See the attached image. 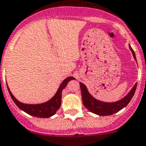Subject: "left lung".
<instances>
[{"mask_svg": "<svg viewBox=\"0 0 146 146\" xmlns=\"http://www.w3.org/2000/svg\"><path fill=\"white\" fill-rule=\"evenodd\" d=\"M129 48L132 53L134 59L137 61L134 51L131 48L130 45H129ZM80 87L81 91H82V101H83L84 105L86 108L92 113L96 114L100 116H106V115H113L127 106L128 104L130 102L131 99L132 98L135 90H136L137 83L134 84V86L132 87L131 91L128 93L127 96H125L120 101L112 102V103H106V102H102L98 100H96L89 93L86 86L81 82Z\"/></svg>", "mask_w": 146, "mask_h": 146, "instance_id": "8db88e82", "label": "left lung"}]
</instances>
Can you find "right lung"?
Segmentation results:
<instances>
[{
    "mask_svg": "<svg viewBox=\"0 0 146 146\" xmlns=\"http://www.w3.org/2000/svg\"><path fill=\"white\" fill-rule=\"evenodd\" d=\"M72 79H75V78L72 76L65 78L59 86V88L58 89L55 96L48 101H47L45 103L40 104H26L21 103L14 97L8 86H7V88L13 101L20 110H22L29 115L35 116V117L47 118L55 115L56 111L60 108L61 102H62V92L63 89L68 84V82Z\"/></svg>",
    "mask_w": 146,
    "mask_h": 146,
    "instance_id": "1",
    "label": "right lung"
}]
</instances>
